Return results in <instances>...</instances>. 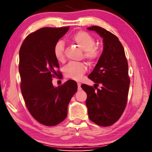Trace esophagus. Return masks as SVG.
Returning <instances> with one entry per match:
<instances>
[{"instance_id": "esophagus-1", "label": "esophagus", "mask_w": 152, "mask_h": 152, "mask_svg": "<svg viewBox=\"0 0 152 152\" xmlns=\"http://www.w3.org/2000/svg\"><path fill=\"white\" fill-rule=\"evenodd\" d=\"M77 84H78V91H80V90H81V84L79 83V82H78V83Z\"/></svg>"}]
</instances>
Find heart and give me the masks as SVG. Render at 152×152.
Listing matches in <instances>:
<instances>
[{
	"instance_id": "heart-1",
	"label": "heart",
	"mask_w": 152,
	"mask_h": 152,
	"mask_svg": "<svg viewBox=\"0 0 152 152\" xmlns=\"http://www.w3.org/2000/svg\"><path fill=\"white\" fill-rule=\"evenodd\" d=\"M71 40L84 50L83 57L89 62H96L102 55L103 50L96 45V40L92 35L84 31H79L71 36ZM53 55L58 61L64 60V43L58 41L53 47ZM87 67L82 62H70L64 68V73L66 78L74 80H80L86 72Z\"/></svg>"
}]
</instances>
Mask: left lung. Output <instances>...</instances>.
I'll return each mask as SVG.
<instances>
[{
  "label": "left lung",
  "mask_w": 152,
  "mask_h": 152,
  "mask_svg": "<svg viewBox=\"0 0 152 152\" xmlns=\"http://www.w3.org/2000/svg\"><path fill=\"white\" fill-rule=\"evenodd\" d=\"M103 38L102 55L88 78L93 86L82 84L87 94L86 101L89 119L98 125L108 127L117 122L127 105L130 78L125 50L116 35L101 27L92 26ZM101 85V88H97Z\"/></svg>",
  "instance_id": "obj_1"
}]
</instances>
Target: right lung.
<instances>
[{"instance_id": "obj_1", "label": "right lung", "mask_w": 152, "mask_h": 152, "mask_svg": "<svg viewBox=\"0 0 152 152\" xmlns=\"http://www.w3.org/2000/svg\"><path fill=\"white\" fill-rule=\"evenodd\" d=\"M68 29L43 27L28 35L19 50L20 86L25 105L32 117L45 126H55L66 119L68 105L78 89L72 80L56 88L52 84V78L61 74L53 47Z\"/></svg>"}]
</instances>
